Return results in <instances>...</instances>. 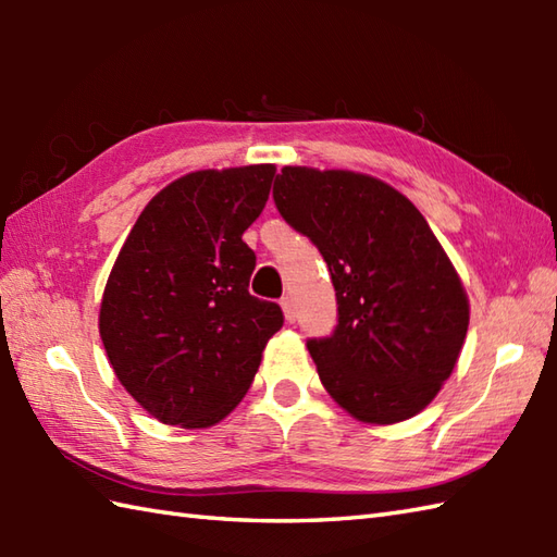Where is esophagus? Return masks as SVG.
Returning <instances> with one entry per match:
<instances>
[{"label":"esophagus","instance_id":"1","mask_svg":"<svg viewBox=\"0 0 557 557\" xmlns=\"http://www.w3.org/2000/svg\"><path fill=\"white\" fill-rule=\"evenodd\" d=\"M280 304H282V311H285L287 321H289V323L297 321V304H294V299L289 297V294H287V297H282Z\"/></svg>","mask_w":557,"mask_h":557}]
</instances>
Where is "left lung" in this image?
Masks as SVG:
<instances>
[{
  "label": "left lung",
  "mask_w": 557,
  "mask_h": 557,
  "mask_svg": "<svg viewBox=\"0 0 557 557\" xmlns=\"http://www.w3.org/2000/svg\"><path fill=\"white\" fill-rule=\"evenodd\" d=\"M272 198L333 277L337 325L306 342L330 397L366 423L411 419L441 393L469 327L429 222L389 184L347 170L285 168Z\"/></svg>",
  "instance_id": "left-lung-1"
}]
</instances>
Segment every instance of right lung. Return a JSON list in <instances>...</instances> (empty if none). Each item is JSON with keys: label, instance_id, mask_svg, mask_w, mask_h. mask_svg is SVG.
<instances>
[{"label": "right lung", "instance_id": "1", "mask_svg": "<svg viewBox=\"0 0 557 557\" xmlns=\"http://www.w3.org/2000/svg\"><path fill=\"white\" fill-rule=\"evenodd\" d=\"M275 164L200 170L140 212L110 272L100 337L112 369L158 421L208 429L251 387L277 304L248 294L242 239L263 212Z\"/></svg>", "mask_w": 557, "mask_h": 557}]
</instances>
